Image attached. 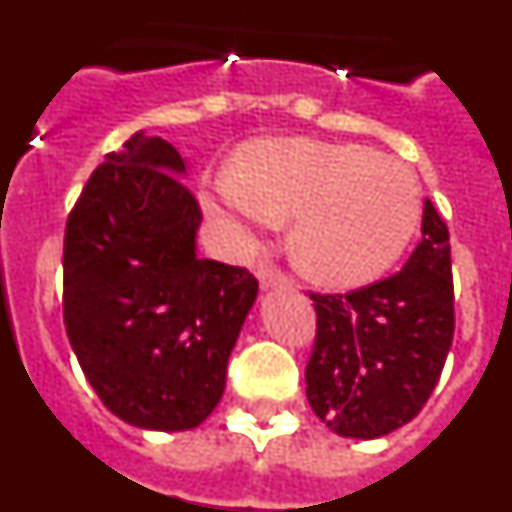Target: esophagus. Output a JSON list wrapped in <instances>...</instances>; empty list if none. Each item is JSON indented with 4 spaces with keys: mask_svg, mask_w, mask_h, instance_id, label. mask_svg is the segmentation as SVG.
Instances as JSON below:
<instances>
[{
    "mask_svg": "<svg viewBox=\"0 0 512 512\" xmlns=\"http://www.w3.org/2000/svg\"><path fill=\"white\" fill-rule=\"evenodd\" d=\"M256 277H259V284L264 289L284 287V284H289V279L284 277L282 271L274 269V266H259V269H256Z\"/></svg>",
    "mask_w": 512,
    "mask_h": 512,
    "instance_id": "obj_1",
    "label": "esophagus"
}]
</instances>
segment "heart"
Returning <instances> with one entry per match:
<instances>
[{
  "instance_id": "heart-1",
  "label": "heart",
  "mask_w": 512,
  "mask_h": 512,
  "mask_svg": "<svg viewBox=\"0 0 512 512\" xmlns=\"http://www.w3.org/2000/svg\"><path fill=\"white\" fill-rule=\"evenodd\" d=\"M205 207L248 243L292 217L289 256L307 279L359 287L390 269L420 217L413 171L354 143L279 138L248 143L233 174L207 182Z\"/></svg>"
}]
</instances>
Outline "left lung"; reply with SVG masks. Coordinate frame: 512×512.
Instances as JSON below:
<instances>
[{
	"instance_id": "8db88e82",
	"label": "left lung",
	"mask_w": 512,
	"mask_h": 512,
	"mask_svg": "<svg viewBox=\"0 0 512 512\" xmlns=\"http://www.w3.org/2000/svg\"><path fill=\"white\" fill-rule=\"evenodd\" d=\"M423 241L397 274L348 295H315L318 333L307 402L330 431L379 438L410 423L431 397L454 341L449 228L431 200Z\"/></svg>"
}]
</instances>
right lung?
Listing matches in <instances>:
<instances>
[{
	"mask_svg": "<svg viewBox=\"0 0 512 512\" xmlns=\"http://www.w3.org/2000/svg\"><path fill=\"white\" fill-rule=\"evenodd\" d=\"M171 143L143 130L104 156L63 238V323L104 408L143 431L215 410L259 282L197 256L202 212Z\"/></svg>",
	"mask_w": 512,
	"mask_h": 512,
	"instance_id": "right-lung-1",
	"label": "right lung"
}]
</instances>
